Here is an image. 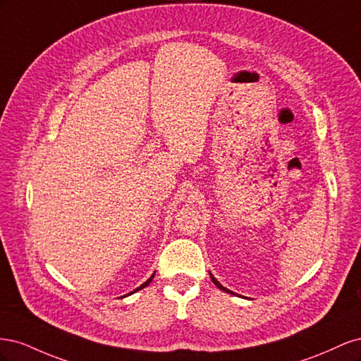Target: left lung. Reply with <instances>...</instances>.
Here are the masks:
<instances>
[{"label": "left lung", "mask_w": 361, "mask_h": 361, "mask_svg": "<svg viewBox=\"0 0 361 361\" xmlns=\"http://www.w3.org/2000/svg\"><path fill=\"white\" fill-rule=\"evenodd\" d=\"M211 279H212V281H214V285L218 288V289H221V290H224V292H227V293H232V290H228L227 288H224L223 285H220V281H218L212 274H211Z\"/></svg>", "instance_id": "obj_1"}]
</instances>
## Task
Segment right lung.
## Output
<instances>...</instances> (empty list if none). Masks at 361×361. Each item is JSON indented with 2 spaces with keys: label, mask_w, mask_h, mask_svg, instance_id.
I'll use <instances>...</instances> for the list:
<instances>
[{
  "label": "right lung",
  "mask_w": 361,
  "mask_h": 361,
  "mask_svg": "<svg viewBox=\"0 0 361 361\" xmlns=\"http://www.w3.org/2000/svg\"><path fill=\"white\" fill-rule=\"evenodd\" d=\"M154 276H155V274H154ZM154 276H152V277H150V279H149V280H146V281H145V283H143V285H141V286H138V288H137V289H135V290H133V292H137V290H140V289H143V288H146V286H147V285H149V283H150V281H152V279H154ZM133 292H130V293H133Z\"/></svg>",
  "instance_id": "1"
}]
</instances>
